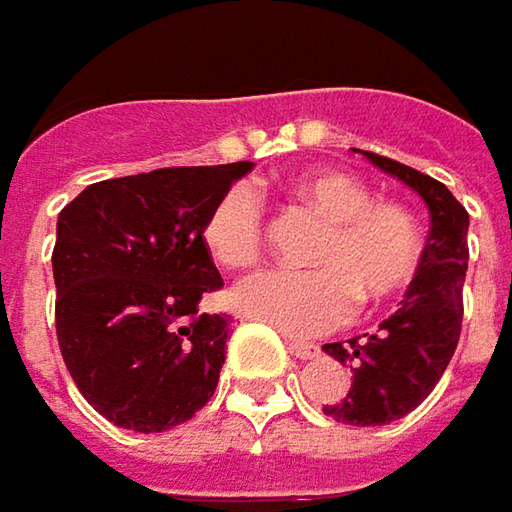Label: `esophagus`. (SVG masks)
<instances>
[{
    "instance_id": "34e87169",
    "label": "esophagus",
    "mask_w": 512,
    "mask_h": 512,
    "mask_svg": "<svg viewBox=\"0 0 512 512\" xmlns=\"http://www.w3.org/2000/svg\"><path fill=\"white\" fill-rule=\"evenodd\" d=\"M286 349H289L295 358H300V361H312V358L321 355V346L309 344V341H298V338H289V341H286Z\"/></svg>"
}]
</instances>
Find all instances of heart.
<instances>
[{"label":"heart","instance_id":"b5f03b06","mask_svg":"<svg viewBox=\"0 0 512 512\" xmlns=\"http://www.w3.org/2000/svg\"><path fill=\"white\" fill-rule=\"evenodd\" d=\"M289 191L329 220L312 252L315 269L257 272L234 286V309L289 335H318L341 326L358 298L384 303L415 283L424 266V232L404 203L372 200L361 180L338 168L303 171ZM200 237L226 269L257 263L266 243V217L255 189L234 183L223 191L206 214Z\"/></svg>","mask_w":512,"mask_h":512}]
</instances>
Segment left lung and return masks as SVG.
Segmentation results:
<instances>
[{
	"label": "left lung",
	"instance_id": "left-lung-1",
	"mask_svg": "<svg viewBox=\"0 0 512 512\" xmlns=\"http://www.w3.org/2000/svg\"><path fill=\"white\" fill-rule=\"evenodd\" d=\"M372 166L398 177L418 191L430 209V237L424 266L407 289L401 309L378 326L375 335H358L349 344H326L335 361L352 372L344 401L326 404L323 412L352 427H378L412 412L441 381L461 335L464 275H467V226L470 214L444 183L381 157L361 151Z\"/></svg>",
	"mask_w": 512,
	"mask_h": 512
}]
</instances>
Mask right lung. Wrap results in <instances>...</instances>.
<instances>
[{
  "instance_id": "obj_1",
  "label": "right lung",
  "mask_w": 512,
  "mask_h": 512,
  "mask_svg": "<svg viewBox=\"0 0 512 512\" xmlns=\"http://www.w3.org/2000/svg\"><path fill=\"white\" fill-rule=\"evenodd\" d=\"M252 163L102 180L56 220V341L77 389L111 424L163 433L214 395L229 321L197 312L223 278L203 246L214 200Z\"/></svg>"
}]
</instances>
